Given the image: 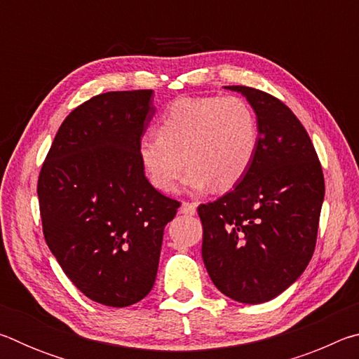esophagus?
Returning <instances> with one entry per match:
<instances>
[{
  "label": "esophagus",
  "mask_w": 359,
  "mask_h": 359,
  "mask_svg": "<svg viewBox=\"0 0 359 359\" xmlns=\"http://www.w3.org/2000/svg\"><path fill=\"white\" fill-rule=\"evenodd\" d=\"M180 212H182V214H185V215H193L194 212H196V204L184 201L180 205Z\"/></svg>",
  "instance_id": "obj_1"
}]
</instances>
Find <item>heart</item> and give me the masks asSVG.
I'll return each instance as SVG.
<instances>
[{
    "mask_svg": "<svg viewBox=\"0 0 359 359\" xmlns=\"http://www.w3.org/2000/svg\"><path fill=\"white\" fill-rule=\"evenodd\" d=\"M259 142L253 107L239 96H182L158 120L156 136L142 137L137 154L150 184L177 190L185 162L193 190H229L245 177Z\"/></svg>",
    "mask_w": 359,
    "mask_h": 359,
    "instance_id": "1",
    "label": "heart"
}]
</instances>
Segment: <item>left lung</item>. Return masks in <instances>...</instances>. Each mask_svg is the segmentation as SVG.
<instances>
[{
    "label": "left lung",
    "instance_id": "1",
    "mask_svg": "<svg viewBox=\"0 0 359 359\" xmlns=\"http://www.w3.org/2000/svg\"><path fill=\"white\" fill-rule=\"evenodd\" d=\"M259 142L234 190L198 205L203 259L215 287L244 304L274 299L296 282L317 244L325 177L306 128L280 100L242 85Z\"/></svg>",
    "mask_w": 359,
    "mask_h": 359
}]
</instances>
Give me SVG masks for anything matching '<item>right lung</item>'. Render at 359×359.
<instances>
[{
  "label": "right lung",
  "instance_id": "1",
  "mask_svg": "<svg viewBox=\"0 0 359 359\" xmlns=\"http://www.w3.org/2000/svg\"><path fill=\"white\" fill-rule=\"evenodd\" d=\"M151 90L107 92L60 126L38 179L42 233L77 290L109 307L150 293L163 231L180 203L151 187L137 147L155 107Z\"/></svg>",
  "mask_w": 359,
  "mask_h": 359
}]
</instances>
